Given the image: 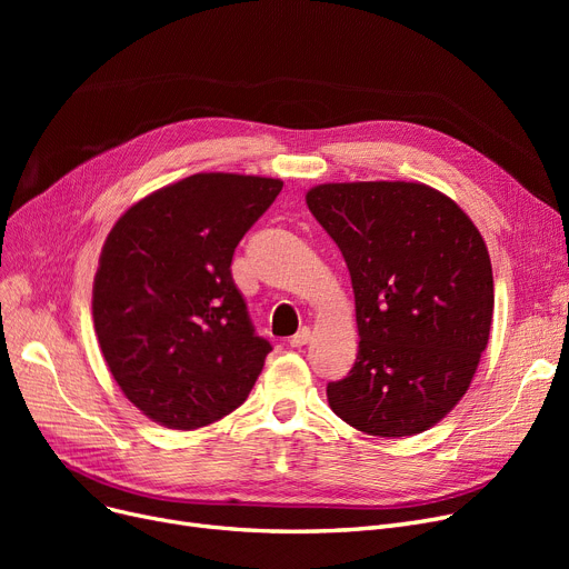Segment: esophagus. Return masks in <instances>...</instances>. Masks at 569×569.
Here are the masks:
<instances>
[{"label":"esophagus","instance_id":"esophagus-1","mask_svg":"<svg viewBox=\"0 0 569 569\" xmlns=\"http://www.w3.org/2000/svg\"><path fill=\"white\" fill-rule=\"evenodd\" d=\"M309 341H311V330H309V327H302L300 332L290 337V346H292V348H302V346H307Z\"/></svg>","mask_w":569,"mask_h":569}]
</instances>
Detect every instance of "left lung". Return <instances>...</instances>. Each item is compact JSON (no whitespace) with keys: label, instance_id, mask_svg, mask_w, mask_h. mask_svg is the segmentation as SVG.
<instances>
[{"label":"left lung","instance_id":"obj_1","mask_svg":"<svg viewBox=\"0 0 569 569\" xmlns=\"http://www.w3.org/2000/svg\"><path fill=\"white\" fill-rule=\"evenodd\" d=\"M307 204L343 253L360 332L352 369L327 385L330 408L369 436L427 431L461 401L489 343L480 230L420 182L320 184Z\"/></svg>","mask_w":569,"mask_h":569}]
</instances>
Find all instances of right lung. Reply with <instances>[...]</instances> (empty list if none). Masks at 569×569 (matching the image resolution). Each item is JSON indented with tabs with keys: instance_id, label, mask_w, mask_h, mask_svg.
<instances>
[{
	"instance_id": "1",
	"label": "right lung",
	"mask_w": 569,
	"mask_h": 569,
	"mask_svg": "<svg viewBox=\"0 0 569 569\" xmlns=\"http://www.w3.org/2000/svg\"><path fill=\"white\" fill-rule=\"evenodd\" d=\"M283 182L198 172L119 217L106 237L92 316L119 390L168 429L207 427L242 406L272 350L256 337L230 262Z\"/></svg>"
}]
</instances>
